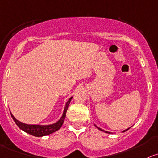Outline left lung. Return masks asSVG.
I'll use <instances>...</instances> for the list:
<instances>
[{"instance_id":"left-lung-1","label":"left lung","mask_w":158,"mask_h":158,"mask_svg":"<svg viewBox=\"0 0 158 158\" xmlns=\"http://www.w3.org/2000/svg\"><path fill=\"white\" fill-rule=\"evenodd\" d=\"M94 126H96V127H97V129H99V130L102 131V132H106V133H111V132H107V131H104V129H101V128H99V127H98V126H96V125H94ZM130 129V128H129V129H125V130H123V131H122V132H126V131H127V130H128V129Z\"/></svg>"}]
</instances>
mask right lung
Listing matches in <instances>:
<instances>
[{
  "instance_id": "obj_1",
  "label": "right lung",
  "mask_w": 158,
  "mask_h": 158,
  "mask_svg": "<svg viewBox=\"0 0 158 158\" xmlns=\"http://www.w3.org/2000/svg\"><path fill=\"white\" fill-rule=\"evenodd\" d=\"M72 99V97H71L69 99V101L66 102L65 107L64 108V111H63V114L61 115V118L59 119L57 122H56L55 123L51 124V125H29V124L23 123V122H19V120H17L11 112V118L14 120V122H15L18 127L23 131H24V132H26V133H29L30 135L37 137H42L44 136V135H50V134L53 133V132L60 129V128L62 126L64 118H65L66 111H67L68 107H69V105Z\"/></svg>"
}]
</instances>
